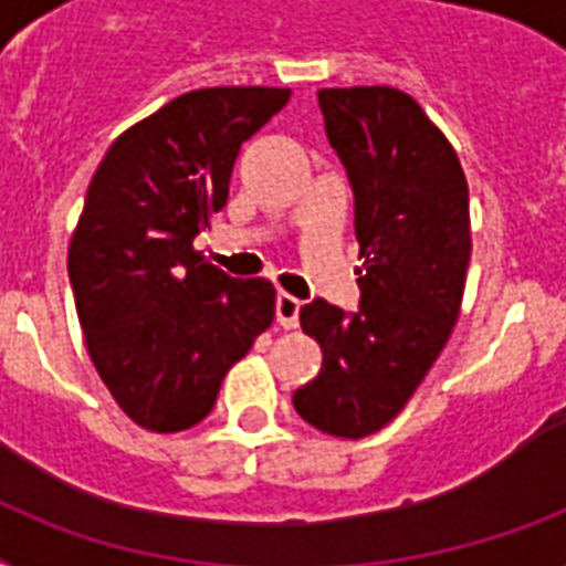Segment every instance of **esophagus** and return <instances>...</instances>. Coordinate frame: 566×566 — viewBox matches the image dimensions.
Returning <instances> with one entry per match:
<instances>
[{
    "mask_svg": "<svg viewBox=\"0 0 566 566\" xmlns=\"http://www.w3.org/2000/svg\"><path fill=\"white\" fill-rule=\"evenodd\" d=\"M300 308L302 302L296 300V296H291V293H279V296H275V323L282 328H296V323H300Z\"/></svg>",
    "mask_w": 566,
    "mask_h": 566,
    "instance_id": "esophagus-1",
    "label": "esophagus"
}]
</instances>
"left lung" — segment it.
I'll return each mask as SVG.
<instances>
[{"label": "left lung", "instance_id": "1", "mask_svg": "<svg viewBox=\"0 0 566 566\" xmlns=\"http://www.w3.org/2000/svg\"><path fill=\"white\" fill-rule=\"evenodd\" d=\"M328 144L355 193L361 302L346 314L302 305L323 367L293 394L302 420L332 438L385 429L455 328L470 266V190L455 149L396 87H323Z\"/></svg>", "mask_w": 566, "mask_h": 566}]
</instances>
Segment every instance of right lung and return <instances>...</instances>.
I'll return each mask as SVG.
<instances>
[{
	"instance_id": "add662e5",
	"label": "right lung",
	"mask_w": 566,
	"mask_h": 566,
	"mask_svg": "<svg viewBox=\"0 0 566 566\" xmlns=\"http://www.w3.org/2000/svg\"><path fill=\"white\" fill-rule=\"evenodd\" d=\"M287 99V87L190 91L126 128L93 172L66 270L93 367L140 429L205 420L273 323V284L231 279L193 238L229 199L240 146Z\"/></svg>"
}]
</instances>
